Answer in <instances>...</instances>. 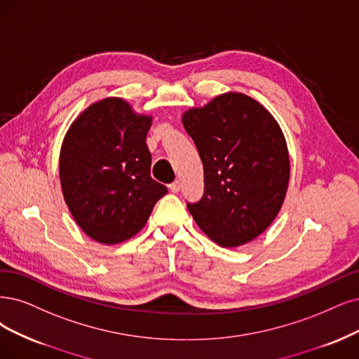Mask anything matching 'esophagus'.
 I'll use <instances>...</instances> for the list:
<instances>
[{
  "label": "esophagus",
  "mask_w": 359,
  "mask_h": 359,
  "mask_svg": "<svg viewBox=\"0 0 359 359\" xmlns=\"http://www.w3.org/2000/svg\"><path fill=\"white\" fill-rule=\"evenodd\" d=\"M168 188H170V191H171L172 194H177V192L180 191V188H182V184H180L179 180H175V182L168 184Z\"/></svg>",
  "instance_id": "esophagus-1"
}]
</instances>
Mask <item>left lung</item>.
Segmentation results:
<instances>
[{"instance_id":"left-lung-1","label":"left lung","mask_w":359,"mask_h":359,"mask_svg":"<svg viewBox=\"0 0 359 359\" xmlns=\"http://www.w3.org/2000/svg\"><path fill=\"white\" fill-rule=\"evenodd\" d=\"M182 119L204 165V194L187 203L194 220L220 247L255 240L276 217L288 188L280 126L241 93L217 96Z\"/></svg>"}]
</instances>
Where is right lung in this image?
<instances>
[{
	"mask_svg": "<svg viewBox=\"0 0 359 359\" xmlns=\"http://www.w3.org/2000/svg\"><path fill=\"white\" fill-rule=\"evenodd\" d=\"M151 121L121 99H103L76 118L63 140L59 170L66 205L97 243L136 235L168 192L151 177Z\"/></svg>",
	"mask_w": 359,
	"mask_h": 359,
	"instance_id": "right-lung-1",
	"label": "right lung"
}]
</instances>
